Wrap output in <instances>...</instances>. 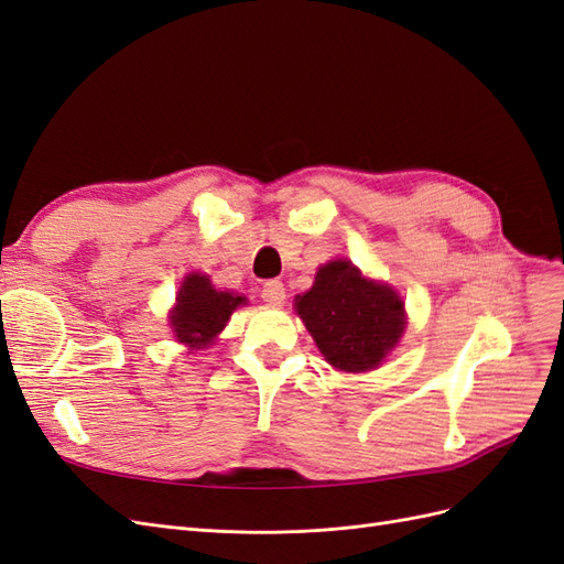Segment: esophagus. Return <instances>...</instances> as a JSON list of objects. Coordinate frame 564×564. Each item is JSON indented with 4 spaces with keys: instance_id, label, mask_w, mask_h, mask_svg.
<instances>
[{
    "instance_id": "esophagus-1",
    "label": "esophagus",
    "mask_w": 564,
    "mask_h": 564,
    "mask_svg": "<svg viewBox=\"0 0 564 564\" xmlns=\"http://www.w3.org/2000/svg\"><path fill=\"white\" fill-rule=\"evenodd\" d=\"M261 296H263V301H268V303H272V305H280V303H284V299H286L284 284H282L280 280H270V282H265V284H263V289H261Z\"/></svg>"
}]
</instances>
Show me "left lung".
I'll use <instances>...</instances> for the list:
<instances>
[{"label": "left lung", "instance_id": "left-lung-1", "mask_svg": "<svg viewBox=\"0 0 564 564\" xmlns=\"http://www.w3.org/2000/svg\"><path fill=\"white\" fill-rule=\"evenodd\" d=\"M296 313L324 360L344 371L377 369L404 332V303L390 286L362 278L348 261H329Z\"/></svg>", "mask_w": 564, "mask_h": 564}]
</instances>
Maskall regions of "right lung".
<instances>
[{
  "instance_id": "1",
  "label": "right lung",
  "mask_w": 564,
  "mask_h": 564,
  "mask_svg": "<svg viewBox=\"0 0 564 564\" xmlns=\"http://www.w3.org/2000/svg\"><path fill=\"white\" fill-rule=\"evenodd\" d=\"M245 296H232L230 292H218L207 275L193 272L181 284L176 308L172 311V327L181 344L207 346L218 332H224L237 305Z\"/></svg>"
}]
</instances>
